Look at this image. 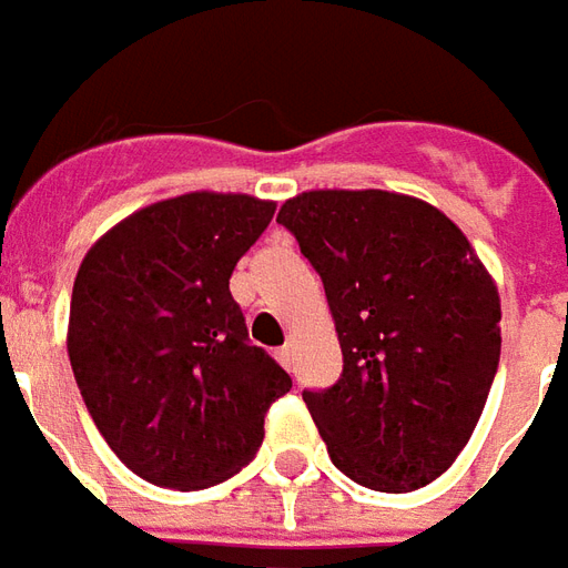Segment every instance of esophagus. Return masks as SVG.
Instances as JSON below:
<instances>
[{
    "label": "esophagus",
    "mask_w": 568,
    "mask_h": 568,
    "mask_svg": "<svg viewBox=\"0 0 568 568\" xmlns=\"http://www.w3.org/2000/svg\"><path fill=\"white\" fill-rule=\"evenodd\" d=\"M275 357H277V364H281V367L291 369V364H293V345H281V348H277V352H275Z\"/></svg>",
    "instance_id": "esophagus-1"
}]
</instances>
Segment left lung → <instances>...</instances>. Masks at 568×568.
I'll return each instance as SVG.
<instances>
[{"instance_id":"left-lung-1","label":"left lung","mask_w":568,"mask_h":568,"mask_svg":"<svg viewBox=\"0 0 568 568\" xmlns=\"http://www.w3.org/2000/svg\"><path fill=\"white\" fill-rule=\"evenodd\" d=\"M277 223L324 281L339 336V382L303 392L333 465L376 493L428 486L496 379V281L444 211L400 192L312 189Z\"/></svg>"}]
</instances>
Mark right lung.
I'll return each instance as SVG.
<instances>
[{
	"label": "right lung",
	"mask_w": 568,
	"mask_h": 568,
	"mask_svg": "<svg viewBox=\"0 0 568 568\" xmlns=\"http://www.w3.org/2000/svg\"><path fill=\"white\" fill-rule=\"evenodd\" d=\"M272 213L275 201L244 192H186L124 216L84 253L67 327L75 385L112 453L149 484H223L291 392L229 293Z\"/></svg>",
	"instance_id": "right-lung-1"
}]
</instances>
